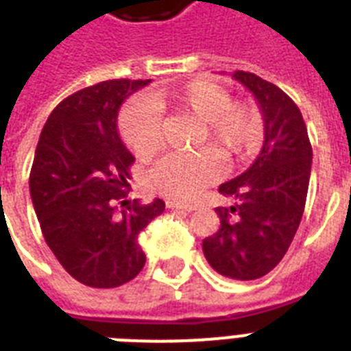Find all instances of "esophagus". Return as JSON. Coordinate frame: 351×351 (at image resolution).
<instances>
[{"instance_id": "34e87169", "label": "esophagus", "mask_w": 351, "mask_h": 351, "mask_svg": "<svg viewBox=\"0 0 351 351\" xmlns=\"http://www.w3.org/2000/svg\"><path fill=\"white\" fill-rule=\"evenodd\" d=\"M165 206L169 209H182V211H187V213H191V211H195V206L193 204H184V202H171V200H167L165 202Z\"/></svg>"}]
</instances>
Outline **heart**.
Instances as JSON below:
<instances>
[{
  "label": "heart",
  "mask_w": 351,
  "mask_h": 351,
  "mask_svg": "<svg viewBox=\"0 0 351 351\" xmlns=\"http://www.w3.org/2000/svg\"><path fill=\"white\" fill-rule=\"evenodd\" d=\"M149 103L129 101L120 112L121 140L136 156H149L160 142L156 109L202 121L200 143H208L215 153L233 160L255 147L261 138L258 114L247 104L233 101L230 90L209 80H193L173 90H160ZM217 176L211 153L178 156L169 154L149 171L147 182L154 191L171 198H189Z\"/></svg>",
  "instance_id": "heart-1"
}]
</instances>
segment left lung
<instances>
[{
	"mask_svg": "<svg viewBox=\"0 0 351 351\" xmlns=\"http://www.w3.org/2000/svg\"><path fill=\"white\" fill-rule=\"evenodd\" d=\"M233 78L255 96L264 118V143L256 160L219 191L234 198L217 208L220 230L204 239L215 271L234 280H255L286 255L304 213L311 173V143L299 107L277 85L253 73Z\"/></svg>",
	"mask_w": 351,
	"mask_h": 351,
	"instance_id": "1",
	"label": "left lung"
}]
</instances>
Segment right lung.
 Masks as SVG:
<instances>
[{
  "label": "right lung",
  "mask_w": 351,
  "mask_h": 351,
  "mask_svg": "<svg viewBox=\"0 0 351 351\" xmlns=\"http://www.w3.org/2000/svg\"><path fill=\"white\" fill-rule=\"evenodd\" d=\"M149 82L109 80L74 93L51 112L36 147L29 187L41 233L65 271L90 288H118L142 271L138 237L165 209L160 198L117 209L134 162L118 111Z\"/></svg>",
  "instance_id": "1"
}]
</instances>
